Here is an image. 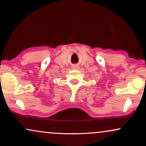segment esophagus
I'll use <instances>...</instances> for the list:
<instances>
[{
  "label": "esophagus",
  "instance_id": "obj_1",
  "mask_svg": "<svg viewBox=\"0 0 146 146\" xmlns=\"http://www.w3.org/2000/svg\"><path fill=\"white\" fill-rule=\"evenodd\" d=\"M79 68H80V66H78V65H73V66H72V68H73V69H79Z\"/></svg>",
  "mask_w": 146,
  "mask_h": 146
}]
</instances>
